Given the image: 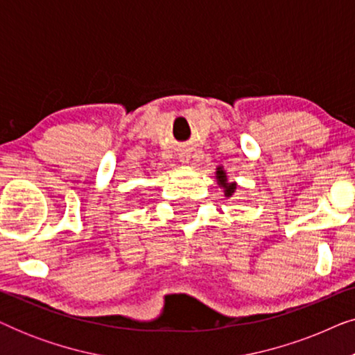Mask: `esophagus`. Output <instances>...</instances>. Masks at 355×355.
I'll list each match as a JSON object with an SVG mask.
<instances>
[{"label":"esophagus","mask_w":355,"mask_h":355,"mask_svg":"<svg viewBox=\"0 0 355 355\" xmlns=\"http://www.w3.org/2000/svg\"><path fill=\"white\" fill-rule=\"evenodd\" d=\"M179 159H181L182 164H187L189 162H191V155H189V153H181V155H179Z\"/></svg>","instance_id":"1"}]
</instances>
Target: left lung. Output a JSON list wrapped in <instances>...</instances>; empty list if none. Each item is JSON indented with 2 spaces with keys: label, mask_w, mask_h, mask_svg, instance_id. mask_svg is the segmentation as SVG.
I'll list each match as a JSON object with an SVG mask.
<instances>
[{
  "label": "left lung",
  "mask_w": 355,
  "mask_h": 355,
  "mask_svg": "<svg viewBox=\"0 0 355 355\" xmlns=\"http://www.w3.org/2000/svg\"><path fill=\"white\" fill-rule=\"evenodd\" d=\"M215 179H216V184L223 189V192H225V197H232V193L236 192V187L237 184L234 181H230V178H227V174L225 171V168L223 166H216V171H215Z\"/></svg>",
  "instance_id": "8db88e82"
}]
</instances>
